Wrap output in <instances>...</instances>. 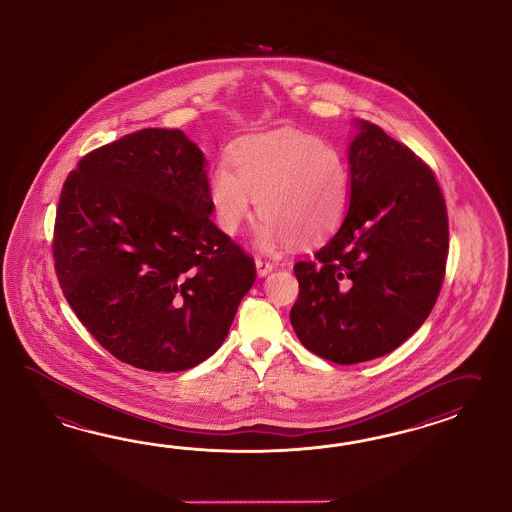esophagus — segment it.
Segmentation results:
<instances>
[{
	"mask_svg": "<svg viewBox=\"0 0 512 512\" xmlns=\"http://www.w3.org/2000/svg\"><path fill=\"white\" fill-rule=\"evenodd\" d=\"M255 266H257V274L261 277L268 276L274 270V263L264 261V259H259V257L255 259Z\"/></svg>",
	"mask_w": 512,
	"mask_h": 512,
	"instance_id": "esophagus-1",
	"label": "esophagus"
}]
</instances>
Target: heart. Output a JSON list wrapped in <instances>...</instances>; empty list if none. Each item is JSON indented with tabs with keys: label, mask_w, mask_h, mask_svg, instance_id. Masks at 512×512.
<instances>
[{
	"label": "heart",
	"mask_w": 512,
	"mask_h": 512,
	"mask_svg": "<svg viewBox=\"0 0 512 512\" xmlns=\"http://www.w3.org/2000/svg\"><path fill=\"white\" fill-rule=\"evenodd\" d=\"M210 177V203L223 233L236 235L257 199L264 216L257 240L276 249L292 238L317 244L345 220L350 173L341 151L300 130L283 128L242 141Z\"/></svg>",
	"instance_id": "obj_1"
}]
</instances>
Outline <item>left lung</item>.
Segmentation results:
<instances>
[{
    "instance_id": "left-lung-1",
    "label": "left lung",
    "mask_w": 512,
    "mask_h": 512,
    "mask_svg": "<svg viewBox=\"0 0 512 512\" xmlns=\"http://www.w3.org/2000/svg\"><path fill=\"white\" fill-rule=\"evenodd\" d=\"M358 125L345 221L313 259L294 264L292 328L307 350L339 365L386 356L421 328L449 253L434 171L380 126Z\"/></svg>"
}]
</instances>
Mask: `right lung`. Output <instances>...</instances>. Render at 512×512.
<instances>
[{
    "instance_id": "add662e5",
    "label": "right lung",
    "mask_w": 512,
    "mask_h": 512,
    "mask_svg": "<svg viewBox=\"0 0 512 512\" xmlns=\"http://www.w3.org/2000/svg\"><path fill=\"white\" fill-rule=\"evenodd\" d=\"M212 210L203 152L177 128L126 134L70 171L52 240L57 281L117 360L175 373L225 341L257 274Z\"/></svg>"
}]
</instances>
